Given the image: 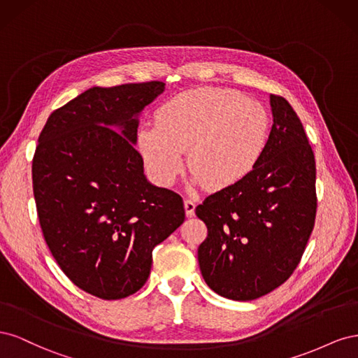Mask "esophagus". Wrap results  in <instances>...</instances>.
Wrapping results in <instances>:
<instances>
[{
  "label": "esophagus",
  "instance_id": "obj_1",
  "mask_svg": "<svg viewBox=\"0 0 358 358\" xmlns=\"http://www.w3.org/2000/svg\"><path fill=\"white\" fill-rule=\"evenodd\" d=\"M183 206H185V213L188 216H192L194 212H196V203H194L191 199H185V201H183Z\"/></svg>",
  "mask_w": 358,
  "mask_h": 358
}]
</instances>
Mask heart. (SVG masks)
Returning a JSON list of instances; mask_svg holds the SVG:
<instances>
[{
    "instance_id": "obj_1",
    "label": "heart",
    "mask_w": 358,
    "mask_h": 358,
    "mask_svg": "<svg viewBox=\"0 0 358 358\" xmlns=\"http://www.w3.org/2000/svg\"><path fill=\"white\" fill-rule=\"evenodd\" d=\"M157 125L138 128L136 146L158 185H171L188 150L192 185L221 191L241 183L263 158L270 117L263 104L241 92L197 88L171 96L155 113Z\"/></svg>"
}]
</instances>
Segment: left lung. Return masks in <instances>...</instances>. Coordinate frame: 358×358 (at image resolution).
<instances>
[{"label": "left lung", "mask_w": 358, "mask_h": 358, "mask_svg": "<svg viewBox=\"0 0 358 358\" xmlns=\"http://www.w3.org/2000/svg\"><path fill=\"white\" fill-rule=\"evenodd\" d=\"M273 125L263 158L241 183L199 204L208 225L199 246L206 284L231 300H254L294 272L317 213L315 157L289 103L270 95Z\"/></svg>", "instance_id": "8db88e82"}]
</instances>
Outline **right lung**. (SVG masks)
<instances>
[{
	"instance_id": "obj_1",
	"label": "right lung",
	"mask_w": 358,
	"mask_h": 358,
	"mask_svg": "<svg viewBox=\"0 0 358 358\" xmlns=\"http://www.w3.org/2000/svg\"><path fill=\"white\" fill-rule=\"evenodd\" d=\"M162 82L94 86L53 112L32 159L43 236L74 285L104 300L134 294L152 251L185 220L179 194L150 183L138 117Z\"/></svg>"
}]
</instances>
